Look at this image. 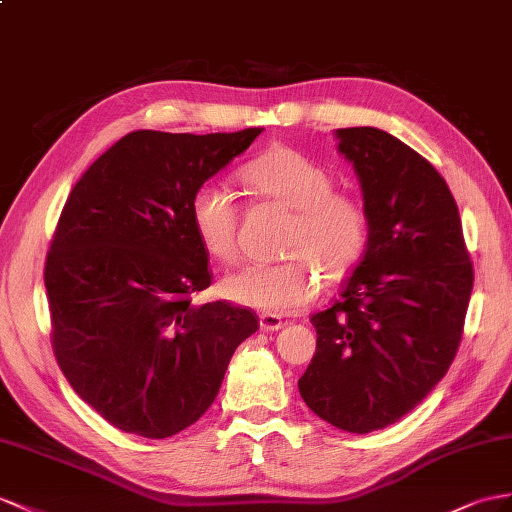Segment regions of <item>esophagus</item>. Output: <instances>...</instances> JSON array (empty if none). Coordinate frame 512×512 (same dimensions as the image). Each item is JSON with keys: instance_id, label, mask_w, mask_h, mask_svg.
Returning a JSON list of instances; mask_svg holds the SVG:
<instances>
[{"instance_id": "1", "label": "esophagus", "mask_w": 512, "mask_h": 512, "mask_svg": "<svg viewBox=\"0 0 512 512\" xmlns=\"http://www.w3.org/2000/svg\"><path fill=\"white\" fill-rule=\"evenodd\" d=\"M283 318L277 316V313H261L259 316V326L261 331H279L283 329Z\"/></svg>"}]
</instances>
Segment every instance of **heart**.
<instances>
[{
    "label": "heart",
    "mask_w": 512,
    "mask_h": 512,
    "mask_svg": "<svg viewBox=\"0 0 512 512\" xmlns=\"http://www.w3.org/2000/svg\"><path fill=\"white\" fill-rule=\"evenodd\" d=\"M251 190L294 209L281 264H248L227 274L220 287L231 303L264 313L307 305L318 290V270L339 279L357 264L368 242V216L348 194L333 192V175L296 149L277 147L242 170ZM190 222L203 251L218 261L238 253V203L218 181H203L190 196Z\"/></svg>",
    "instance_id": "b5f03b06"
}]
</instances>
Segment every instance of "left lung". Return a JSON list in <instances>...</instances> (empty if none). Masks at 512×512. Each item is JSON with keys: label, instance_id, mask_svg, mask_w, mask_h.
<instances>
[{"label": "left lung", "instance_id": "left-lung-1", "mask_svg": "<svg viewBox=\"0 0 512 512\" xmlns=\"http://www.w3.org/2000/svg\"><path fill=\"white\" fill-rule=\"evenodd\" d=\"M335 138L359 177L368 242L333 307L311 316L318 348L298 391L324 422L365 435L413 411L448 372L474 268L435 166L376 127Z\"/></svg>", "mask_w": 512, "mask_h": 512}]
</instances>
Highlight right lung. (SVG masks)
<instances>
[{
  "instance_id": "add662e5",
  "label": "right lung",
  "mask_w": 512,
  "mask_h": 512,
  "mask_svg": "<svg viewBox=\"0 0 512 512\" xmlns=\"http://www.w3.org/2000/svg\"><path fill=\"white\" fill-rule=\"evenodd\" d=\"M261 131H131L71 190L45 264L51 339L77 396L116 428L166 439L194 424L259 329L246 307L192 303L212 274L190 196Z\"/></svg>"
}]
</instances>
